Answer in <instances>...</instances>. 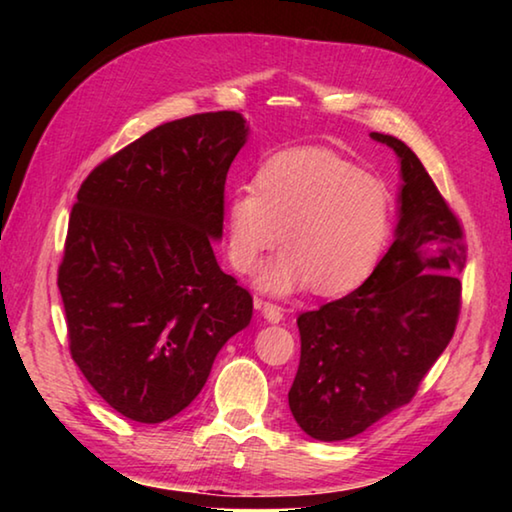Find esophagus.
Here are the masks:
<instances>
[{
	"label": "esophagus",
	"mask_w": 512,
	"mask_h": 512,
	"mask_svg": "<svg viewBox=\"0 0 512 512\" xmlns=\"http://www.w3.org/2000/svg\"><path fill=\"white\" fill-rule=\"evenodd\" d=\"M259 307H262V314L268 323H282L284 320V309L273 305V302H259Z\"/></svg>",
	"instance_id": "1"
}]
</instances>
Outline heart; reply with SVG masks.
Returning a JSON list of instances; mask_svg holds the SVG:
<instances>
[{
    "label": "heart",
    "instance_id": "b5f03b06",
    "mask_svg": "<svg viewBox=\"0 0 512 512\" xmlns=\"http://www.w3.org/2000/svg\"><path fill=\"white\" fill-rule=\"evenodd\" d=\"M393 228L391 194L320 146H300L259 164L253 192L237 189L225 207L228 259L235 271H255L280 230L284 250L257 277L273 296L307 287L350 291L379 264Z\"/></svg>",
    "mask_w": 512,
    "mask_h": 512
}]
</instances>
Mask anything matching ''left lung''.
Returning <instances> with one entry per match:
<instances>
[{
    "label": "left lung",
    "mask_w": 512,
    "mask_h": 512,
    "mask_svg": "<svg viewBox=\"0 0 512 512\" xmlns=\"http://www.w3.org/2000/svg\"><path fill=\"white\" fill-rule=\"evenodd\" d=\"M370 137L400 158L395 241L359 289L298 316L289 409L307 436L325 443L357 436L409 404L461 311V223L409 146L393 135Z\"/></svg>",
    "instance_id": "left-lung-1"
}]
</instances>
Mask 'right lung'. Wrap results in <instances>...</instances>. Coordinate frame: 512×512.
Returning a JSON list of instances; mask_svg holds the SVG:
<instances>
[{
    "label": "right lung",
    "mask_w": 512,
    "mask_h": 512,
    "mask_svg": "<svg viewBox=\"0 0 512 512\" xmlns=\"http://www.w3.org/2000/svg\"><path fill=\"white\" fill-rule=\"evenodd\" d=\"M246 140L235 110L167 121L94 167L76 194L58 266L69 352L135 422L187 409L253 318L250 293L212 250L225 176Z\"/></svg>",
    "instance_id": "add662e5"
}]
</instances>
